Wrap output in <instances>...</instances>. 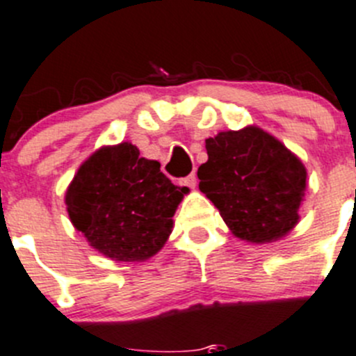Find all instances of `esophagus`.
Wrapping results in <instances>:
<instances>
[{
  "label": "esophagus",
  "instance_id": "1",
  "mask_svg": "<svg viewBox=\"0 0 356 356\" xmlns=\"http://www.w3.org/2000/svg\"><path fill=\"white\" fill-rule=\"evenodd\" d=\"M179 184L186 186V188L193 189L195 186H197V174H189L188 177H182L181 181H179Z\"/></svg>",
  "mask_w": 356,
  "mask_h": 356
}]
</instances>
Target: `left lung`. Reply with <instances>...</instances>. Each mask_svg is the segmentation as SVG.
Returning a JSON list of instances; mask_svg holds the SVG:
<instances>
[{"mask_svg": "<svg viewBox=\"0 0 356 356\" xmlns=\"http://www.w3.org/2000/svg\"><path fill=\"white\" fill-rule=\"evenodd\" d=\"M205 149L209 159L198 168V188L234 235L270 242L297 225L307 174L281 142L251 126L218 133Z\"/></svg>", "mask_w": 356, "mask_h": 356, "instance_id": "obj_1", "label": "left lung"}]
</instances>
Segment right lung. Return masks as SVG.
Masks as SVG:
<instances>
[{"instance_id": "add662e5", "label": "right lung", "mask_w": 356, "mask_h": 356, "mask_svg": "<svg viewBox=\"0 0 356 356\" xmlns=\"http://www.w3.org/2000/svg\"><path fill=\"white\" fill-rule=\"evenodd\" d=\"M159 167L128 142L96 151L66 191L73 227L112 260L138 261L158 253L188 191Z\"/></svg>"}]
</instances>
